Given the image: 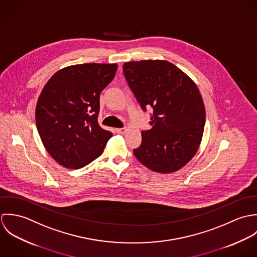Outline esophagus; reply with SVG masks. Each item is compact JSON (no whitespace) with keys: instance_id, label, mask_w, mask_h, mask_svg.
I'll use <instances>...</instances> for the list:
<instances>
[{"instance_id":"obj_1","label":"esophagus","mask_w":257,"mask_h":257,"mask_svg":"<svg viewBox=\"0 0 257 257\" xmlns=\"http://www.w3.org/2000/svg\"><path fill=\"white\" fill-rule=\"evenodd\" d=\"M124 132H125V127L116 128V133H117V134H120V135H122V134H124Z\"/></svg>"}]
</instances>
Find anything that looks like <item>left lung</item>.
I'll return each mask as SVG.
<instances>
[{
	"mask_svg": "<svg viewBox=\"0 0 257 257\" xmlns=\"http://www.w3.org/2000/svg\"><path fill=\"white\" fill-rule=\"evenodd\" d=\"M123 73L143 110L153 109L152 127L142 132L136 157L154 172L178 171L194 157L203 138L206 111L197 85L166 60L125 62Z\"/></svg>",
	"mask_w": 257,
	"mask_h": 257,
	"instance_id": "8db88e82",
	"label": "left lung"
}]
</instances>
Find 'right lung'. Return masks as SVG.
<instances>
[{
    "mask_svg": "<svg viewBox=\"0 0 257 257\" xmlns=\"http://www.w3.org/2000/svg\"><path fill=\"white\" fill-rule=\"evenodd\" d=\"M117 64L85 63L58 70L43 87L36 108L40 140L50 156L79 169L98 158L112 134L98 123L100 94Z\"/></svg>",
    "mask_w": 257,
    "mask_h": 257,
    "instance_id": "1",
    "label": "right lung"
}]
</instances>
